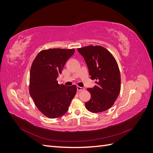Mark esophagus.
Returning a JSON list of instances; mask_svg holds the SVG:
<instances>
[{"mask_svg": "<svg viewBox=\"0 0 153 153\" xmlns=\"http://www.w3.org/2000/svg\"><path fill=\"white\" fill-rule=\"evenodd\" d=\"M77 91H84V87H79V86H77Z\"/></svg>", "mask_w": 153, "mask_h": 153, "instance_id": "1", "label": "esophagus"}]
</instances>
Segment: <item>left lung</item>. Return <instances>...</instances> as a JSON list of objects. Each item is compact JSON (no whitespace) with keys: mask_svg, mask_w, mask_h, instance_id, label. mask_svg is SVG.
<instances>
[{"mask_svg":"<svg viewBox=\"0 0 153 153\" xmlns=\"http://www.w3.org/2000/svg\"><path fill=\"white\" fill-rule=\"evenodd\" d=\"M89 69L91 79L96 80L94 87L88 88L91 99L86 108L98 113L112 107L121 91V75L113 55L101 46H87L77 49Z\"/></svg>","mask_w":153,"mask_h":153,"instance_id":"8db88e82","label":"left lung"}]
</instances>
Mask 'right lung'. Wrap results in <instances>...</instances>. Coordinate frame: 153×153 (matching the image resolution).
<instances>
[{
    "label": "right lung",
    "instance_id": "right-lung-1",
    "mask_svg": "<svg viewBox=\"0 0 153 153\" xmlns=\"http://www.w3.org/2000/svg\"><path fill=\"white\" fill-rule=\"evenodd\" d=\"M74 49L44 50L37 55L30 72L29 93L45 116L57 118L65 114L76 92V86L59 85L57 78Z\"/></svg>",
    "mask_w": 153,
    "mask_h": 153
}]
</instances>
